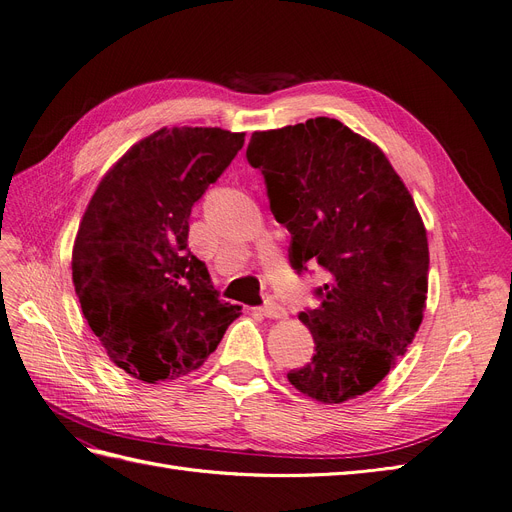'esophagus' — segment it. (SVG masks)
Instances as JSON below:
<instances>
[{"mask_svg": "<svg viewBox=\"0 0 512 512\" xmlns=\"http://www.w3.org/2000/svg\"><path fill=\"white\" fill-rule=\"evenodd\" d=\"M259 312L266 316V318H282V316L287 314L285 308H282L278 301H274V299H266V304L259 308Z\"/></svg>", "mask_w": 512, "mask_h": 512, "instance_id": "1", "label": "esophagus"}]
</instances>
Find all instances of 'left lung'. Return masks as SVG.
<instances>
[{"label":"left lung","instance_id":"obj_1","mask_svg":"<svg viewBox=\"0 0 512 512\" xmlns=\"http://www.w3.org/2000/svg\"><path fill=\"white\" fill-rule=\"evenodd\" d=\"M246 160L291 232V268L329 274L314 291L320 304L299 312L314 356L289 382L318 403L356 399L422 325L430 259L418 208L384 151L333 118L253 132Z\"/></svg>","mask_w":512,"mask_h":512}]
</instances>
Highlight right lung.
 Listing matches in <instances>:
<instances>
[{
	"label": "right lung",
	"instance_id": "1",
	"mask_svg": "<svg viewBox=\"0 0 512 512\" xmlns=\"http://www.w3.org/2000/svg\"><path fill=\"white\" fill-rule=\"evenodd\" d=\"M244 145V132L160 128L99 183L73 244L84 318L128 375L147 384L198 369L240 306L219 299L187 249L189 215Z\"/></svg>",
	"mask_w": 512,
	"mask_h": 512
}]
</instances>
